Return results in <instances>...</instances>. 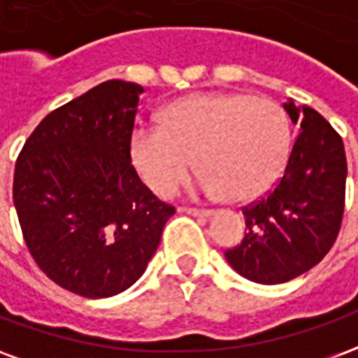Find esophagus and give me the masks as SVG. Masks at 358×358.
<instances>
[{"instance_id":"1","label":"esophagus","mask_w":358,"mask_h":358,"mask_svg":"<svg viewBox=\"0 0 358 358\" xmlns=\"http://www.w3.org/2000/svg\"><path fill=\"white\" fill-rule=\"evenodd\" d=\"M187 215H192V217H201V218H210L213 217V210H205V209H192V207H187V209H182Z\"/></svg>"}]
</instances>
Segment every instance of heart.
I'll return each mask as SVG.
<instances>
[{"instance_id": "b5f03b06", "label": "heart", "mask_w": 358, "mask_h": 358, "mask_svg": "<svg viewBox=\"0 0 358 358\" xmlns=\"http://www.w3.org/2000/svg\"><path fill=\"white\" fill-rule=\"evenodd\" d=\"M163 126H138L130 159L143 184L172 194L194 169L199 192L255 201L274 187L289 157L292 130L278 103L248 94H192L171 103Z\"/></svg>"}]
</instances>
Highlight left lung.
Returning a JSON list of instances; mask_svg holds the SVG:
<instances>
[{
	"mask_svg": "<svg viewBox=\"0 0 358 358\" xmlns=\"http://www.w3.org/2000/svg\"><path fill=\"white\" fill-rule=\"evenodd\" d=\"M299 136L284 176L264 199L243 209L245 238L226 261L240 276L264 285L289 282L324 259L338 238L345 203L343 141L307 105L284 103Z\"/></svg>",
	"mask_w": 358,
	"mask_h": 358,
	"instance_id": "left-lung-1",
	"label": "left lung"
}]
</instances>
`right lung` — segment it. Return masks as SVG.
<instances>
[{"label": "right lung", "instance_id": "1", "mask_svg": "<svg viewBox=\"0 0 358 358\" xmlns=\"http://www.w3.org/2000/svg\"><path fill=\"white\" fill-rule=\"evenodd\" d=\"M141 94L140 84L107 80L51 110L15 164L13 203L30 255L90 299L136 284L174 215L130 159Z\"/></svg>", "mask_w": 358, "mask_h": 358}]
</instances>
